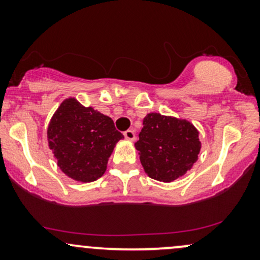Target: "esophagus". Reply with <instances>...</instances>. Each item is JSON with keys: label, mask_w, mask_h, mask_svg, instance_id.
<instances>
[{"label": "esophagus", "mask_w": 260, "mask_h": 260, "mask_svg": "<svg viewBox=\"0 0 260 260\" xmlns=\"http://www.w3.org/2000/svg\"><path fill=\"white\" fill-rule=\"evenodd\" d=\"M123 136L127 140H134V139H136V133H134V131H132V129L124 131Z\"/></svg>", "instance_id": "esophagus-1"}]
</instances>
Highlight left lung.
<instances>
[{
	"mask_svg": "<svg viewBox=\"0 0 260 260\" xmlns=\"http://www.w3.org/2000/svg\"><path fill=\"white\" fill-rule=\"evenodd\" d=\"M140 162L149 177L170 182L183 176L198 159V131L189 122L149 113L136 143Z\"/></svg>",
	"mask_w": 260,
	"mask_h": 260,
	"instance_id": "obj_1",
	"label": "left lung"
}]
</instances>
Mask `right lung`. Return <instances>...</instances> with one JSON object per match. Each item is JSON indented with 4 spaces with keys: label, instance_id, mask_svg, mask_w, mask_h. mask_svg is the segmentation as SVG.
Segmentation results:
<instances>
[{
    "label": "right lung",
    "instance_id": "1",
    "mask_svg": "<svg viewBox=\"0 0 260 260\" xmlns=\"http://www.w3.org/2000/svg\"><path fill=\"white\" fill-rule=\"evenodd\" d=\"M49 147L66 175L76 181L98 180L123 136L110 117L74 99L61 104L50 122Z\"/></svg>",
    "mask_w": 260,
    "mask_h": 260
}]
</instances>
